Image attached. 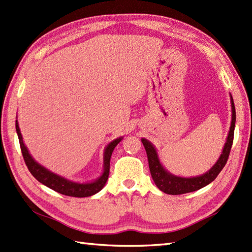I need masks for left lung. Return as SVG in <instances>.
Segmentation results:
<instances>
[{
    "instance_id": "8db88e82",
    "label": "left lung",
    "mask_w": 252,
    "mask_h": 252,
    "mask_svg": "<svg viewBox=\"0 0 252 252\" xmlns=\"http://www.w3.org/2000/svg\"><path fill=\"white\" fill-rule=\"evenodd\" d=\"M232 100V123L231 129L228 132V136L225 145H224L223 152L221 154L220 158L217 161V163L208 171L206 174L196 176V178H180V176H174L172 174L168 173L167 171L163 169L161 163L159 162V159L157 156L156 149L145 138H142V143L147 154L148 158V164L149 170H151L152 178L157 185L160 190H162L165 194L169 195H182L186 194V192L195 191L197 189H200L206 185L210 184L212 181H215L219 173L221 172L224 165L226 164L227 159L229 156V152L233 145L234 140V130H235V121H236V111H235V105L234 100L231 95Z\"/></svg>"
}]
</instances>
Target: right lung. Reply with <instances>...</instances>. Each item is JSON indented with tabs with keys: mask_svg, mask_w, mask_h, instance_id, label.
<instances>
[{
	"mask_svg": "<svg viewBox=\"0 0 252 252\" xmlns=\"http://www.w3.org/2000/svg\"><path fill=\"white\" fill-rule=\"evenodd\" d=\"M16 131H17L18 138H19L21 154H23L25 163L27 167H28L30 173L33 175L34 178L40 182V183L50 187L51 189L60 192V194H63V195L70 196V197H79V198L92 196L103 189L107 180H108L111 154L114 152L115 147L118 145V143L122 140V137L117 138V140L112 141L109 145L106 147L103 175H101L97 181L93 182V183L80 184V183H74V182H71V181H68L66 179L62 178L60 175L52 173L49 170H46L45 168L42 167V165H40L39 163H36L33 160V158L30 156L28 149H27V147L25 146L17 121H16Z\"/></svg>",
	"mask_w": 252,
	"mask_h": 252,
	"instance_id": "1",
	"label": "right lung"
}]
</instances>
